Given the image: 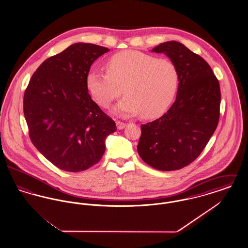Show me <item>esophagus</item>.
<instances>
[{
    "label": "esophagus",
    "instance_id": "1",
    "mask_svg": "<svg viewBox=\"0 0 248 248\" xmlns=\"http://www.w3.org/2000/svg\"><path fill=\"white\" fill-rule=\"evenodd\" d=\"M116 126L119 130L124 129L126 126V124L124 122H121V121H116Z\"/></svg>",
    "mask_w": 248,
    "mask_h": 248
}]
</instances>
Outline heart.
Masks as SVG:
<instances>
[{"mask_svg": "<svg viewBox=\"0 0 248 248\" xmlns=\"http://www.w3.org/2000/svg\"><path fill=\"white\" fill-rule=\"evenodd\" d=\"M106 70L88 71L87 89L103 108L110 106L124 91L126 95L114 108L122 115L141 112L144 118H155L168 108L177 93L179 72L171 59L125 50L107 60Z\"/></svg>", "mask_w": 248, "mask_h": 248, "instance_id": "b5f03b06", "label": "heart"}]
</instances>
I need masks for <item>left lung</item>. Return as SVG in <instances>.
I'll list each match as a JSON object with an SVG mask.
<instances>
[{
	"mask_svg": "<svg viewBox=\"0 0 248 248\" xmlns=\"http://www.w3.org/2000/svg\"><path fill=\"white\" fill-rule=\"evenodd\" d=\"M152 51L165 53L177 65L179 83L167 112L141 124L138 152L150 166L173 171L192 163L212 137L220 114V87L208 63L182 44L170 41Z\"/></svg>",
	"mask_w": 248,
	"mask_h": 248,
	"instance_id": "8db88e82",
	"label": "left lung"
}]
</instances>
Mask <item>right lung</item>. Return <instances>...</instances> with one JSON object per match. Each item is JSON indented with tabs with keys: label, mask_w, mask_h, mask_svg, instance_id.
<instances>
[{
	"label": "right lung",
	"mask_w": 248,
	"mask_h": 248,
	"mask_svg": "<svg viewBox=\"0 0 248 248\" xmlns=\"http://www.w3.org/2000/svg\"><path fill=\"white\" fill-rule=\"evenodd\" d=\"M109 51L77 43L46 59L36 70L23 98L30 139L48 161L80 172L99 162L115 122L92 100L86 75L95 59Z\"/></svg>",
	"instance_id": "add662e5"
}]
</instances>
